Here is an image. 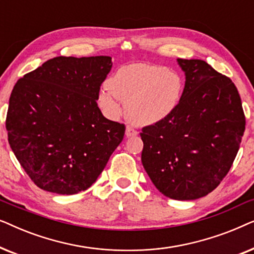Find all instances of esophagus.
<instances>
[{"instance_id": "34e87169", "label": "esophagus", "mask_w": 254, "mask_h": 254, "mask_svg": "<svg viewBox=\"0 0 254 254\" xmlns=\"http://www.w3.org/2000/svg\"><path fill=\"white\" fill-rule=\"evenodd\" d=\"M137 135V130L134 129L133 127L127 126L126 127V136L127 137H131V136H136Z\"/></svg>"}]
</instances>
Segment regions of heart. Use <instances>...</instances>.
I'll return each mask as SVG.
<instances>
[{
    "instance_id": "b5f03b06",
    "label": "heart",
    "mask_w": 254,
    "mask_h": 254,
    "mask_svg": "<svg viewBox=\"0 0 254 254\" xmlns=\"http://www.w3.org/2000/svg\"><path fill=\"white\" fill-rule=\"evenodd\" d=\"M100 90L98 102L112 117L121 114L126 105L128 119L137 125L164 121L178 107L184 91L182 76L166 67L149 64L123 65Z\"/></svg>"
}]
</instances>
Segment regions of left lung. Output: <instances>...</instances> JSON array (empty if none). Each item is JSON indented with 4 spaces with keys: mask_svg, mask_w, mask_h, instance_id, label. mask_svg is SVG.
I'll list each match as a JSON object with an SVG mask.
<instances>
[{
    "mask_svg": "<svg viewBox=\"0 0 254 254\" xmlns=\"http://www.w3.org/2000/svg\"><path fill=\"white\" fill-rule=\"evenodd\" d=\"M186 82L168 119L142 128V164L159 192L195 200L228 175L245 130L238 90L203 60L178 59Z\"/></svg>",
    "mask_w": 254,
    "mask_h": 254,
    "instance_id": "obj_1",
    "label": "left lung"
}]
</instances>
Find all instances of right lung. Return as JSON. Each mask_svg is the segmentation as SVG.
Wrapping results in <instances>:
<instances>
[{
    "label": "right lung",
    "instance_id": "obj_1",
    "mask_svg": "<svg viewBox=\"0 0 254 254\" xmlns=\"http://www.w3.org/2000/svg\"><path fill=\"white\" fill-rule=\"evenodd\" d=\"M110 57H57L19 78L9 99L8 141L31 180L47 192L88 190L123 141L124 124L97 99Z\"/></svg>",
    "mask_w": 254,
    "mask_h": 254
}]
</instances>
